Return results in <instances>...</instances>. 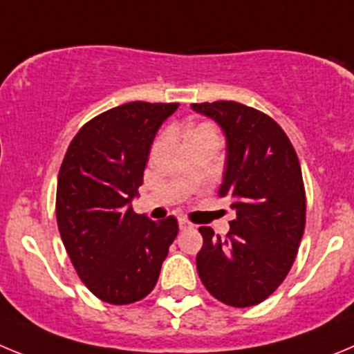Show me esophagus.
<instances>
[{
    "label": "esophagus",
    "mask_w": 354,
    "mask_h": 354,
    "mask_svg": "<svg viewBox=\"0 0 354 354\" xmlns=\"http://www.w3.org/2000/svg\"><path fill=\"white\" fill-rule=\"evenodd\" d=\"M178 224H180L181 231H187V229H192L194 227L192 222H189V221H187V218H178Z\"/></svg>",
    "instance_id": "34e87169"
}]
</instances>
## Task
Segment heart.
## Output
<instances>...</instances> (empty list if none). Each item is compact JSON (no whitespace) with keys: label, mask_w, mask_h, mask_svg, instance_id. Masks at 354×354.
Returning <instances> with one entry per match:
<instances>
[{"label":"heart","mask_w":354,"mask_h":354,"mask_svg":"<svg viewBox=\"0 0 354 354\" xmlns=\"http://www.w3.org/2000/svg\"><path fill=\"white\" fill-rule=\"evenodd\" d=\"M212 130H215V127L209 125V123H201V125H197L196 129H192V130H190V132H189V141H190V139L196 138V136H199V133H203V132H212Z\"/></svg>","instance_id":"1"}]
</instances>
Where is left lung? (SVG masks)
Returning a JSON list of instances; mask_svg holds the SVG:
<instances>
[{
	"label": "left lung",
	"instance_id": "obj_1",
	"mask_svg": "<svg viewBox=\"0 0 354 354\" xmlns=\"http://www.w3.org/2000/svg\"><path fill=\"white\" fill-rule=\"evenodd\" d=\"M215 120L227 141L218 197L236 212L221 238L199 227L197 273L209 295L231 307L261 304L284 282L305 229L304 178L286 132L268 114L232 100L192 104Z\"/></svg>",
	"mask_w": 354,
	"mask_h": 354
}]
</instances>
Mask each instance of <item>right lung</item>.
Segmentation results:
<instances>
[{"label": "right lung", "instance_id": "1", "mask_svg": "<svg viewBox=\"0 0 354 354\" xmlns=\"http://www.w3.org/2000/svg\"><path fill=\"white\" fill-rule=\"evenodd\" d=\"M180 104L129 102L81 127L58 174L56 218L79 279L102 301L129 305L153 291L178 221L132 209L155 133Z\"/></svg>", "mask_w": 354, "mask_h": 354}]
</instances>
